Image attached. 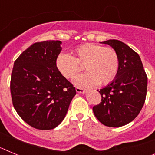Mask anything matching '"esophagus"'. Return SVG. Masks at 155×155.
<instances>
[{
    "label": "esophagus",
    "mask_w": 155,
    "mask_h": 155,
    "mask_svg": "<svg viewBox=\"0 0 155 155\" xmlns=\"http://www.w3.org/2000/svg\"><path fill=\"white\" fill-rule=\"evenodd\" d=\"M76 91L78 93H84V91H85V89H84V88H81V87H76Z\"/></svg>",
    "instance_id": "34e87169"
}]
</instances>
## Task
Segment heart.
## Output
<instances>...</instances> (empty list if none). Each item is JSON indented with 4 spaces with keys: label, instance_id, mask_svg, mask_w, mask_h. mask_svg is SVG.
I'll list each match as a JSON object with an SVG mask.
<instances>
[{
    "label": "heart",
    "instance_id": "1",
    "mask_svg": "<svg viewBox=\"0 0 155 155\" xmlns=\"http://www.w3.org/2000/svg\"><path fill=\"white\" fill-rule=\"evenodd\" d=\"M57 68L62 76L72 79L83 71L87 72L78 76L74 83L81 87L92 86L98 83L106 85L116 78L120 67L118 53L112 47L94 43H85L77 46L72 56L61 53L56 60Z\"/></svg>",
    "mask_w": 155,
    "mask_h": 155
}]
</instances>
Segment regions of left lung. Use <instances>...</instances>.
Listing matches in <instances>:
<instances>
[{
	"instance_id": "obj_1",
	"label": "left lung",
	"mask_w": 155,
	"mask_h": 155,
	"mask_svg": "<svg viewBox=\"0 0 155 155\" xmlns=\"http://www.w3.org/2000/svg\"><path fill=\"white\" fill-rule=\"evenodd\" d=\"M118 53V74L111 84L100 89L102 99L93 106L98 121L110 127H120L136 118L147 95V77L141 60L136 52L116 39L103 42Z\"/></svg>"
}]
</instances>
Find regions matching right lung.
Here are the masks:
<instances>
[{
    "mask_svg": "<svg viewBox=\"0 0 155 155\" xmlns=\"http://www.w3.org/2000/svg\"><path fill=\"white\" fill-rule=\"evenodd\" d=\"M61 44L59 40L35 42L14 63L10 84L12 104L19 116L38 130L57 127L76 94L73 84L57 68Z\"/></svg>",
    "mask_w": 155,
    "mask_h": 155,
    "instance_id": "right-lung-1",
    "label": "right lung"
}]
</instances>
